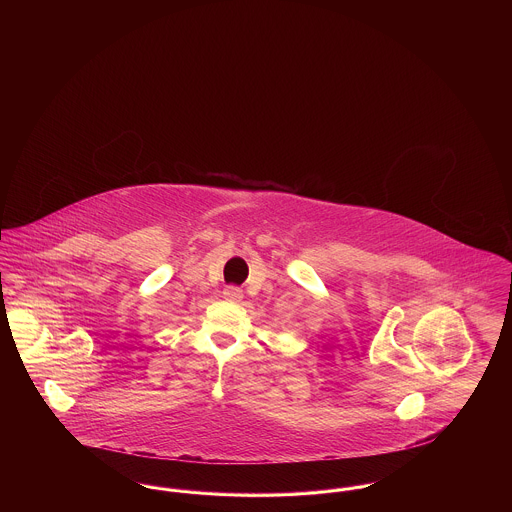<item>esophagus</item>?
<instances>
[{
  "label": "esophagus",
  "mask_w": 512,
  "mask_h": 512,
  "mask_svg": "<svg viewBox=\"0 0 512 512\" xmlns=\"http://www.w3.org/2000/svg\"><path fill=\"white\" fill-rule=\"evenodd\" d=\"M222 295H224V299H230V301H242V297H244V292L240 290V288H226L224 292H222Z\"/></svg>",
  "instance_id": "1"
}]
</instances>
